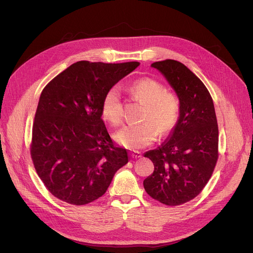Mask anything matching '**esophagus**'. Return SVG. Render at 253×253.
<instances>
[{
    "mask_svg": "<svg viewBox=\"0 0 253 253\" xmlns=\"http://www.w3.org/2000/svg\"><path fill=\"white\" fill-rule=\"evenodd\" d=\"M129 155H131L132 158L134 159H137V158H140L141 157V153L138 152V151H134V152H131L129 153Z\"/></svg>",
    "mask_w": 253,
    "mask_h": 253,
    "instance_id": "obj_1",
    "label": "esophagus"
}]
</instances>
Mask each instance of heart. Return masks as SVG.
Instances as JSON below:
<instances>
[{"instance_id":"1","label":"heart","mask_w":253,"mask_h":253,"mask_svg":"<svg viewBox=\"0 0 253 253\" xmlns=\"http://www.w3.org/2000/svg\"><path fill=\"white\" fill-rule=\"evenodd\" d=\"M129 91L145 103L141 120L138 125L126 126L114 134V139L122 147L138 150L155 141L159 132L170 133L179 117V102L173 94L166 93L162 83L141 78L129 85ZM102 116L112 125L121 124L124 113L120 89L113 86L104 94L101 103Z\"/></svg>"}]
</instances>
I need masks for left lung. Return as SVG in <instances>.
<instances>
[{
  "instance_id": "8db88e82",
  "label": "left lung",
  "mask_w": 253,
  "mask_h": 253,
  "mask_svg": "<svg viewBox=\"0 0 253 253\" xmlns=\"http://www.w3.org/2000/svg\"><path fill=\"white\" fill-rule=\"evenodd\" d=\"M164 75L179 100V117L168 138L144 153L154 172L143 180L147 193L167 206L193 200L207 185L218 157V127L209 90L175 60L151 64Z\"/></svg>"
}]
</instances>
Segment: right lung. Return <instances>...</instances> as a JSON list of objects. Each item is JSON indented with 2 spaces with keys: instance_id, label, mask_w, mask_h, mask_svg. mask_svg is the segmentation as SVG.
I'll list each match as a JSON object with an SVG mask.
<instances>
[{
  "instance_id": "add662e5",
  "label": "right lung",
  "mask_w": 253,
  "mask_h": 253,
  "mask_svg": "<svg viewBox=\"0 0 253 253\" xmlns=\"http://www.w3.org/2000/svg\"><path fill=\"white\" fill-rule=\"evenodd\" d=\"M139 62L79 61L42 90L33 126L30 154L49 192L81 206L101 197L121 167L126 149L115 147L102 120L104 94Z\"/></svg>"
}]
</instances>
